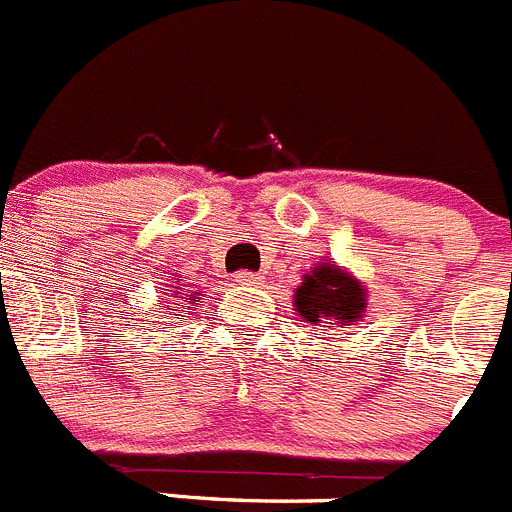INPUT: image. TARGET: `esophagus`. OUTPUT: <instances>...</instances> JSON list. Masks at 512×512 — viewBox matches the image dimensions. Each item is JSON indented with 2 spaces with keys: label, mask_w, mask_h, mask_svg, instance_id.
<instances>
[{
  "label": "esophagus",
  "mask_w": 512,
  "mask_h": 512,
  "mask_svg": "<svg viewBox=\"0 0 512 512\" xmlns=\"http://www.w3.org/2000/svg\"><path fill=\"white\" fill-rule=\"evenodd\" d=\"M237 283H242V285H257V283H260V278H257L255 273H247V270H242V273H237Z\"/></svg>",
  "instance_id": "obj_1"
}]
</instances>
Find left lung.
Here are the masks:
<instances>
[{
    "label": "left lung",
    "instance_id": "1",
    "mask_svg": "<svg viewBox=\"0 0 512 512\" xmlns=\"http://www.w3.org/2000/svg\"><path fill=\"white\" fill-rule=\"evenodd\" d=\"M298 316L313 326H342L359 321L367 311V290L339 265L321 262L296 288L293 296ZM326 331V329H324Z\"/></svg>",
    "mask_w": 512,
    "mask_h": 512
}]
</instances>
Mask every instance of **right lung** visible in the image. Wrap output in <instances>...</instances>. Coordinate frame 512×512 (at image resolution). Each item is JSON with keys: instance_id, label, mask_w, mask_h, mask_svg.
<instances>
[{"instance_id": "add662e5", "label": "right lung", "mask_w": 512, "mask_h": 512, "mask_svg": "<svg viewBox=\"0 0 512 512\" xmlns=\"http://www.w3.org/2000/svg\"><path fill=\"white\" fill-rule=\"evenodd\" d=\"M173 293H178V290H173ZM183 296H186V293H183ZM183 296H176V298H183ZM186 301H188V303H193V301H196V293H193L191 298H186ZM176 306H178V303H176Z\"/></svg>"}]
</instances>
